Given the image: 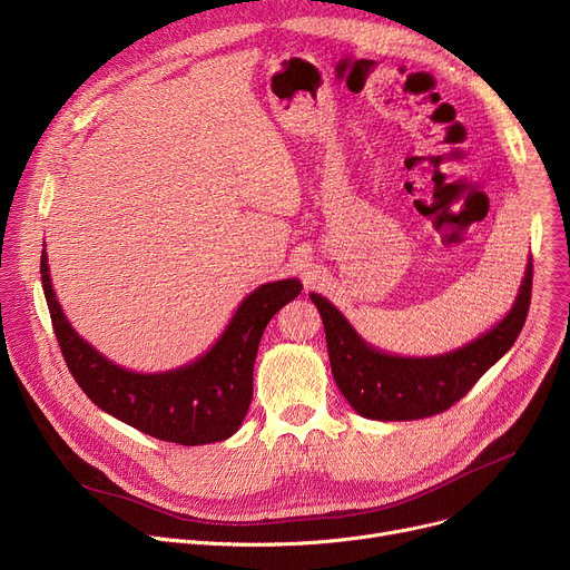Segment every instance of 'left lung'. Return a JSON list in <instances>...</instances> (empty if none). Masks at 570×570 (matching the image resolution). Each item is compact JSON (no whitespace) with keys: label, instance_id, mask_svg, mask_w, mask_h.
Masks as SVG:
<instances>
[{"label":"left lung","instance_id":"left-lung-1","mask_svg":"<svg viewBox=\"0 0 570 570\" xmlns=\"http://www.w3.org/2000/svg\"><path fill=\"white\" fill-rule=\"evenodd\" d=\"M532 299V258L511 312L487 334L439 356H395L361 338L338 308L312 293L318 306L332 375L345 400L364 419L419 421L450 409L519 338Z\"/></svg>","mask_w":570,"mask_h":570}]
</instances>
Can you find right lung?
<instances>
[{"instance_id":"1","label":"right lung","mask_w":570,"mask_h":570,"mask_svg":"<svg viewBox=\"0 0 570 570\" xmlns=\"http://www.w3.org/2000/svg\"><path fill=\"white\" fill-rule=\"evenodd\" d=\"M40 277L61 354L81 391L114 419L179 445L225 441L240 428L252 402L258 341L271 318L302 291L297 279L258 286L209 352L177 371L142 375L116 366L72 330L51 288L45 249Z\"/></svg>"}]
</instances>
